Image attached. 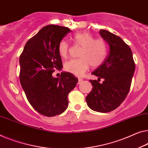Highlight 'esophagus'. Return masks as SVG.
I'll return each instance as SVG.
<instances>
[{
    "label": "esophagus",
    "instance_id": "esophagus-1",
    "mask_svg": "<svg viewBox=\"0 0 148 148\" xmlns=\"http://www.w3.org/2000/svg\"><path fill=\"white\" fill-rule=\"evenodd\" d=\"M83 81V80L82 78H78V84H80L82 83V82Z\"/></svg>",
    "mask_w": 148,
    "mask_h": 148
}]
</instances>
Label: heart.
Masks as SVG:
<instances>
[{
  "instance_id": "b5f03b06",
  "label": "heart",
  "mask_w": 148,
  "mask_h": 148,
  "mask_svg": "<svg viewBox=\"0 0 148 148\" xmlns=\"http://www.w3.org/2000/svg\"><path fill=\"white\" fill-rule=\"evenodd\" d=\"M72 40L76 45L82 46L79 54L80 58L72 59L66 62L64 68L67 72L76 76H82L87 71L90 65L96 68L104 61L107 54L106 45L100 39H94L91 34L80 32L74 34ZM58 53L62 58L68 56L69 45L62 40L58 45Z\"/></svg>"
}]
</instances>
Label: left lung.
<instances>
[{"label":"left lung","mask_w":148,"mask_h":148,"mask_svg":"<svg viewBox=\"0 0 148 148\" xmlns=\"http://www.w3.org/2000/svg\"><path fill=\"white\" fill-rule=\"evenodd\" d=\"M100 34L109 45V52L103 62L92 74L98 80H90L92 90L86 98L94 111L106 113L118 108L128 94L135 71V63L130 46L123 40L108 30ZM104 79L102 83L99 81Z\"/></svg>","instance_id":"8db88e82"}]
</instances>
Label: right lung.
Segmentation results:
<instances>
[{
    "label": "right lung",
    "mask_w": 148,
    "mask_h": 148,
    "mask_svg": "<svg viewBox=\"0 0 148 148\" xmlns=\"http://www.w3.org/2000/svg\"><path fill=\"white\" fill-rule=\"evenodd\" d=\"M70 32L64 26H45L26 42L19 58L20 82L26 98L33 108L48 117L67 109L68 93L78 82L67 72H62L59 78L52 76L63 67L58 47Z\"/></svg>",
    "instance_id": "add662e5"
}]
</instances>
